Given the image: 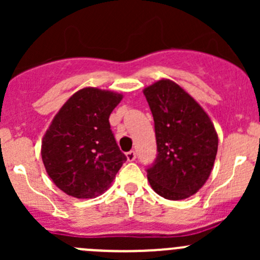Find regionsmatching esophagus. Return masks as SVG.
Returning a JSON list of instances; mask_svg holds the SVG:
<instances>
[{
	"label": "esophagus",
	"instance_id": "esophagus-1",
	"mask_svg": "<svg viewBox=\"0 0 260 260\" xmlns=\"http://www.w3.org/2000/svg\"><path fill=\"white\" fill-rule=\"evenodd\" d=\"M125 157H127V159H128V161H129V162L135 161V159H136V152H135V151L127 152V153H125Z\"/></svg>",
	"mask_w": 260,
	"mask_h": 260
}]
</instances>
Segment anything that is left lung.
Returning <instances> with one entry per match:
<instances>
[{"mask_svg":"<svg viewBox=\"0 0 260 260\" xmlns=\"http://www.w3.org/2000/svg\"><path fill=\"white\" fill-rule=\"evenodd\" d=\"M154 120L157 158L147 169L154 192L169 200L195 195L210 176L217 133L200 104L175 81L157 80L143 89Z\"/></svg>","mask_w":260,"mask_h":260,"instance_id":"8db88e82","label":"left lung"}]
</instances>
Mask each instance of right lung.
I'll return each mask as SVG.
<instances>
[{
	"mask_svg": "<svg viewBox=\"0 0 260 260\" xmlns=\"http://www.w3.org/2000/svg\"><path fill=\"white\" fill-rule=\"evenodd\" d=\"M122 98L111 90L83 88L52 119L41 142V157L49 177L67 195H101L127 161L109 124V115Z\"/></svg>",
	"mask_w": 260,
	"mask_h": 260,
	"instance_id": "right-lung-1",
	"label": "right lung"
}]
</instances>
